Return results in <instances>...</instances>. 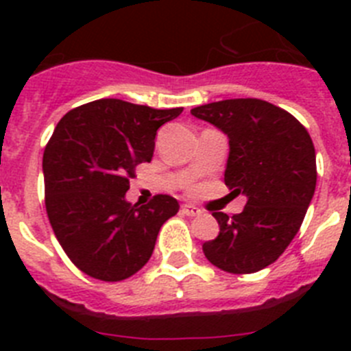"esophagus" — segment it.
Instances as JSON below:
<instances>
[{
    "label": "esophagus",
    "instance_id": "1",
    "mask_svg": "<svg viewBox=\"0 0 351 351\" xmlns=\"http://www.w3.org/2000/svg\"><path fill=\"white\" fill-rule=\"evenodd\" d=\"M181 210L186 216H198V214H200V209H198L197 206H193V204H184V206L181 207Z\"/></svg>",
    "mask_w": 351,
    "mask_h": 351
}]
</instances>
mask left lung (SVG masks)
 <instances>
[{
    "instance_id": "1",
    "label": "left lung",
    "mask_w": 351,
    "mask_h": 351,
    "mask_svg": "<svg viewBox=\"0 0 351 351\" xmlns=\"http://www.w3.org/2000/svg\"><path fill=\"white\" fill-rule=\"evenodd\" d=\"M191 114L228 137L225 184L247 197L232 218L213 213L219 234L204 243V255L230 274L262 271L283 255L315 195L311 137L290 112L256 98L214 101Z\"/></svg>"
}]
</instances>
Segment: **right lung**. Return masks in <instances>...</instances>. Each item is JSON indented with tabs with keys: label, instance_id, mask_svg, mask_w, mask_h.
Instances as JSON below:
<instances>
[{
	"label": "right lung",
	"instance_id": "1",
	"mask_svg": "<svg viewBox=\"0 0 351 351\" xmlns=\"http://www.w3.org/2000/svg\"><path fill=\"white\" fill-rule=\"evenodd\" d=\"M181 112L101 98L58 123L43 151L45 209L56 239L84 274L123 281L151 258L179 202L154 195L138 207L125 195L137 165L153 158L158 128Z\"/></svg>",
	"mask_w": 351,
	"mask_h": 351
}]
</instances>
